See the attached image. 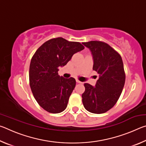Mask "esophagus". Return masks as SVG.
Instances as JSON below:
<instances>
[{"mask_svg": "<svg viewBox=\"0 0 146 146\" xmlns=\"http://www.w3.org/2000/svg\"><path fill=\"white\" fill-rule=\"evenodd\" d=\"M76 83H78V84H81V83H82V82H80V81H79L78 80H76Z\"/></svg>", "mask_w": 146, "mask_h": 146, "instance_id": "obj_1", "label": "esophagus"}]
</instances>
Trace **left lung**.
Masks as SVG:
<instances>
[{
    "label": "left lung",
    "mask_w": 146,
    "mask_h": 146,
    "mask_svg": "<svg viewBox=\"0 0 146 146\" xmlns=\"http://www.w3.org/2000/svg\"><path fill=\"white\" fill-rule=\"evenodd\" d=\"M93 56V70L98 74L95 86L84 84L83 105L88 111L106 113L117 103L124 86L125 75L121 56L108 44L101 41L83 42Z\"/></svg>",
    "instance_id": "1"
}]
</instances>
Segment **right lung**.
<instances>
[{
  "label": "right lung",
  "mask_w": 146,
  "mask_h": 146,
  "mask_svg": "<svg viewBox=\"0 0 146 146\" xmlns=\"http://www.w3.org/2000/svg\"><path fill=\"white\" fill-rule=\"evenodd\" d=\"M84 49L80 42L58 37L46 41L33 55L29 84L36 102L48 112L58 113L66 110L76 80L59 76L58 68L66 65L74 54Z\"/></svg>",
  "instance_id": "add662e5"
}]
</instances>
